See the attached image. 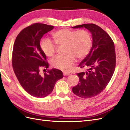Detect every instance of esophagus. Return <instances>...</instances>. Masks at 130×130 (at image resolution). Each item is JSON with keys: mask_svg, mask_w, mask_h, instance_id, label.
I'll list each match as a JSON object with an SVG mask.
<instances>
[{"mask_svg": "<svg viewBox=\"0 0 130 130\" xmlns=\"http://www.w3.org/2000/svg\"><path fill=\"white\" fill-rule=\"evenodd\" d=\"M63 75L64 76H67V75H70V73H68V72H63Z\"/></svg>", "mask_w": 130, "mask_h": 130, "instance_id": "esophagus-1", "label": "esophagus"}]
</instances>
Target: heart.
Instances as JSON below:
<instances>
[{
    "instance_id": "b5f03b06",
    "label": "heart",
    "mask_w": 130,
    "mask_h": 130,
    "mask_svg": "<svg viewBox=\"0 0 130 130\" xmlns=\"http://www.w3.org/2000/svg\"><path fill=\"white\" fill-rule=\"evenodd\" d=\"M54 42L43 38L40 42V48L46 56L52 57L55 54L57 46L65 45L63 55H58L51 60V65L55 68L68 71L75 61L84 59L89 54L92 43V36L85 29L74 31L64 28L52 34Z\"/></svg>"
}]
</instances>
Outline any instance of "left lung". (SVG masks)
<instances>
[{
    "label": "left lung",
    "mask_w": 130,
    "mask_h": 130,
    "mask_svg": "<svg viewBox=\"0 0 130 130\" xmlns=\"http://www.w3.org/2000/svg\"><path fill=\"white\" fill-rule=\"evenodd\" d=\"M83 27L92 35V47L89 54L78 65L85 70L77 73L79 82L72 91L79 97L86 99L98 95L106 88L114 73L116 57L113 41L106 31L93 23L72 28Z\"/></svg>",
    "instance_id": "8db88e82"
}]
</instances>
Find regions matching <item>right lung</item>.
Returning a JSON list of instances; mask_svg holds the SVG:
<instances>
[{
    "mask_svg": "<svg viewBox=\"0 0 130 130\" xmlns=\"http://www.w3.org/2000/svg\"><path fill=\"white\" fill-rule=\"evenodd\" d=\"M53 26L36 23L24 28L16 37L12 52V67L23 89L30 95L43 98L51 93L56 82L63 78L62 72L56 69L46 71L48 63L40 48L43 35L54 29Z\"/></svg>",
    "mask_w": 130,
    "mask_h": 130,
    "instance_id": "obj_1",
    "label": "right lung"
}]
</instances>
